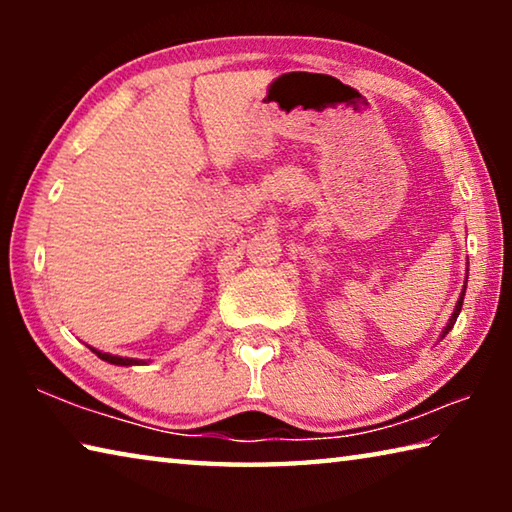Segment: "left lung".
I'll use <instances>...</instances> for the list:
<instances>
[{
	"label": "left lung",
	"mask_w": 512,
	"mask_h": 512,
	"mask_svg": "<svg viewBox=\"0 0 512 512\" xmlns=\"http://www.w3.org/2000/svg\"><path fill=\"white\" fill-rule=\"evenodd\" d=\"M465 289H467V280H465V284H463V289H461V296H458V300H456V307H454V311H452V316H449V320H447V325L443 327V332H440V339H445V334H449L452 332V327H454V323H456V318H458V314H461V307H463V298H465ZM438 339V341H440Z\"/></svg>",
	"instance_id": "obj_1"
}]
</instances>
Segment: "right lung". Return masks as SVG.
<instances>
[{
	"label": "right lung",
	"instance_id": "add662e5",
	"mask_svg": "<svg viewBox=\"0 0 512 512\" xmlns=\"http://www.w3.org/2000/svg\"><path fill=\"white\" fill-rule=\"evenodd\" d=\"M94 354L101 361H108L112 363V366H144V363H149L146 359H131V357H119V354H110V352H103V350H97V348H90Z\"/></svg>",
	"mask_w": 512,
	"mask_h": 512
}]
</instances>
